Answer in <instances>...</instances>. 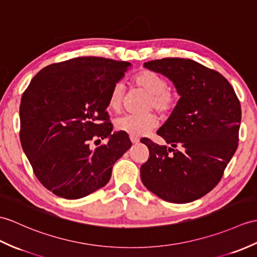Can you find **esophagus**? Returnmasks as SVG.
<instances>
[{
    "label": "esophagus",
    "mask_w": 257,
    "mask_h": 257,
    "mask_svg": "<svg viewBox=\"0 0 257 257\" xmlns=\"http://www.w3.org/2000/svg\"><path fill=\"white\" fill-rule=\"evenodd\" d=\"M130 140L133 143H138L139 142V138H137L135 136H130Z\"/></svg>",
    "instance_id": "34e87169"
}]
</instances>
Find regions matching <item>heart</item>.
<instances>
[{"label": "heart", "instance_id": "obj_1", "mask_svg": "<svg viewBox=\"0 0 257 257\" xmlns=\"http://www.w3.org/2000/svg\"><path fill=\"white\" fill-rule=\"evenodd\" d=\"M134 83L137 87L149 95L147 110L154 109L162 117H168L176 109L178 96L175 91L169 87V82L163 75L151 70H142L135 75ZM123 99L124 88L122 83L116 82L109 92L108 105L112 110L119 111L122 108ZM158 124L159 119L156 115L147 114L143 116L126 115L120 117L116 120L115 126L119 131L139 137L150 133L158 127Z\"/></svg>", "mask_w": 257, "mask_h": 257}]
</instances>
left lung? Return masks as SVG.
Masks as SVG:
<instances>
[{
    "mask_svg": "<svg viewBox=\"0 0 257 257\" xmlns=\"http://www.w3.org/2000/svg\"><path fill=\"white\" fill-rule=\"evenodd\" d=\"M145 67L168 76L181 98L157 133L172 148L141 139L150 154L141 181L163 200L194 201L217 186L236 151L240 100L223 75L190 59L164 58Z\"/></svg>",
    "mask_w": 257,
    "mask_h": 257,
    "instance_id": "8db88e82",
    "label": "left lung"
}]
</instances>
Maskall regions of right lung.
Masks as SVG:
<instances>
[{
	"label": "right lung",
	"mask_w": 257,
	"mask_h": 257,
	"mask_svg": "<svg viewBox=\"0 0 257 257\" xmlns=\"http://www.w3.org/2000/svg\"><path fill=\"white\" fill-rule=\"evenodd\" d=\"M126 61L80 57L40 70L23 93L21 143L38 181L55 195L79 199L109 182L116 161L131 147L111 134L109 92ZM107 142L93 149L90 142Z\"/></svg>",
	"instance_id": "1"
}]
</instances>
